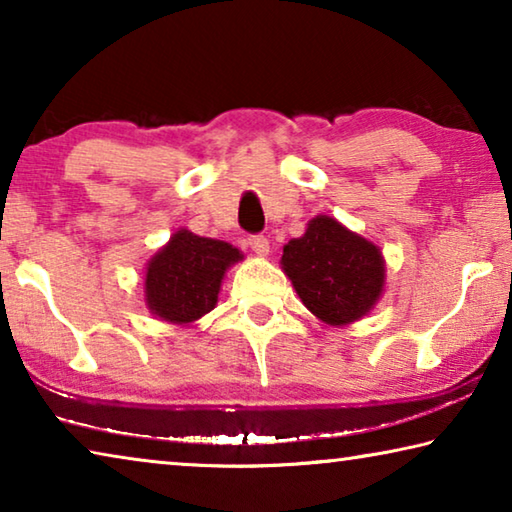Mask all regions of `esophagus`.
Listing matches in <instances>:
<instances>
[{"mask_svg":"<svg viewBox=\"0 0 512 512\" xmlns=\"http://www.w3.org/2000/svg\"><path fill=\"white\" fill-rule=\"evenodd\" d=\"M248 244L255 250V255H259V257L268 255V239L264 235H253L248 239Z\"/></svg>","mask_w":512,"mask_h":512,"instance_id":"1","label":"esophagus"}]
</instances>
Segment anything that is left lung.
Segmentation results:
<instances>
[{
    "mask_svg": "<svg viewBox=\"0 0 512 512\" xmlns=\"http://www.w3.org/2000/svg\"><path fill=\"white\" fill-rule=\"evenodd\" d=\"M282 268L305 307L329 325L361 318L384 287L381 250L329 216H316L284 246Z\"/></svg>",
    "mask_w": 512,
    "mask_h": 512,
    "instance_id": "1",
    "label": "left lung"
}]
</instances>
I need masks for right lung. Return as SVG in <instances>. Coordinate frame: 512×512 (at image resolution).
Wrapping results in <instances>:
<instances>
[{
  "instance_id": "add662e5",
  "label": "right lung",
  "mask_w": 512,
  "mask_h": 512,
  "mask_svg": "<svg viewBox=\"0 0 512 512\" xmlns=\"http://www.w3.org/2000/svg\"><path fill=\"white\" fill-rule=\"evenodd\" d=\"M241 253L225 241L178 230L146 266V302L169 323H192L214 309L225 268Z\"/></svg>"
}]
</instances>
